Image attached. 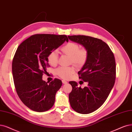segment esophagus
Here are the masks:
<instances>
[{"mask_svg": "<svg viewBox=\"0 0 132 132\" xmlns=\"http://www.w3.org/2000/svg\"><path fill=\"white\" fill-rule=\"evenodd\" d=\"M62 82L63 84H67V81L65 80H62Z\"/></svg>", "mask_w": 132, "mask_h": 132, "instance_id": "34e87169", "label": "esophagus"}]
</instances>
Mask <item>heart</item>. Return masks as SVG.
I'll list each match as a JSON object with an SVG mask.
<instances>
[{"label": "heart", "mask_w": 132, "mask_h": 132, "mask_svg": "<svg viewBox=\"0 0 132 132\" xmlns=\"http://www.w3.org/2000/svg\"><path fill=\"white\" fill-rule=\"evenodd\" d=\"M78 43L73 42H69L61 48L62 53L70 56V62L78 67L84 66L89 56L87 49L79 48ZM49 64L52 66H56L58 62V53L57 51H51L47 56ZM75 72L73 66L60 67L56 70V74L63 79H69Z\"/></svg>", "instance_id": "obj_1"}]
</instances>
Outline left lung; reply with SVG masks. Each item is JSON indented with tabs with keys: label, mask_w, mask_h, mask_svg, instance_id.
Segmentation results:
<instances>
[{
	"label": "left lung",
	"mask_w": 132,
	"mask_h": 132,
	"mask_svg": "<svg viewBox=\"0 0 132 132\" xmlns=\"http://www.w3.org/2000/svg\"><path fill=\"white\" fill-rule=\"evenodd\" d=\"M72 41L87 49L89 56L85 64L78 72L79 78L88 85L82 89L71 81L69 94L72 108L77 113L90 114L102 106L114 85L116 62L114 55L107 44L101 39L85 35L68 36Z\"/></svg>",
	"instance_id": "8db88e82"
}]
</instances>
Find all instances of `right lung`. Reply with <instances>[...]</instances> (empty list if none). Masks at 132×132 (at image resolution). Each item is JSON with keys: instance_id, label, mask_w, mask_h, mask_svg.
Wrapping results in <instances>:
<instances>
[{"instance_id": "add662e5", "label": "right lung", "mask_w": 132, "mask_h": 132, "mask_svg": "<svg viewBox=\"0 0 132 132\" xmlns=\"http://www.w3.org/2000/svg\"><path fill=\"white\" fill-rule=\"evenodd\" d=\"M65 41L66 35L35 34L20 44L14 54L12 71L17 94L29 109L37 112L50 109L62 81L55 78L50 83L42 80L49 66L47 56Z\"/></svg>"}]
</instances>
